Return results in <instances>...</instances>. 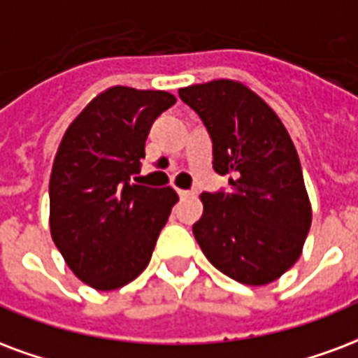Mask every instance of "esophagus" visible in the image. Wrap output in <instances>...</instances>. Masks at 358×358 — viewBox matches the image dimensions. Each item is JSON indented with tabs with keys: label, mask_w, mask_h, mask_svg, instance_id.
<instances>
[{
	"label": "esophagus",
	"mask_w": 358,
	"mask_h": 358,
	"mask_svg": "<svg viewBox=\"0 0 358 358\" xmlns=\"http://www.w3.org/2000/svg\"><path fill=\"white\" fill-rule=\"evenodd\" d=\"M178 192V195L184 199V197H189V195H193V192H187V189H176Z\"/></svg>",
	"instance_id": "1"
}]
</instances>
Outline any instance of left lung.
Wrapping results in <instances>:
<instances>
[{
  "instance_id": "obj_1",
  "label": "left lung",
  "mask_w": 358,
  "mask_h": 358,
  "mask_svg": "<svg viewBox=\"0 0 358 358\" xmlns=\"http://www.w3.org/2000/svg\"><path fill=\"white\" fill-rule=\"evenodd\" d=\"M178 94L210 132L214 171L229 174L227 193H201L203 216L193 235L224 275L269 285L298 262L313 216L287 127L235 79L189 85Z\"/></svg>"
}]
</instances>
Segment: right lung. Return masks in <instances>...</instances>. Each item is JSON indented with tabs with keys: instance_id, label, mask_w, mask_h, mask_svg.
<instances>
[{
	"instance_id": "obj_1",
	"label": "right lung",
	"mask_w": 358,
	"mask_h": 358,
	"mask_svg": "<svg viewBox=\"0 0 358 358\" xmlns=\"http://www.w3.org/2000/svg\"><path fill=\"white\" fill-rule=\"evenodd\" d=\"M176 96L115 85L85 106L66 129L49 180V226L73 275L115 290L150 264L178 195L171 186L131 184L145 138Z\"/></svg>"
}]
</instances>
